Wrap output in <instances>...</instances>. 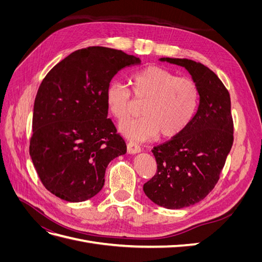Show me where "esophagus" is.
Returning a JSON list of instances; mask_svg holds the SVG:
<instances>
[{"mask_svg": "<svg viewBox=\"0 0 262 262\" xmlns=\"http://www.w3.org/2000/svg\"><path fill=\"white\" fill-rule=\"evenodd\" d=\"M126 150H128L129 154H137L141 152V147L137 143H134V142H129L126 144Z\"/></svg>", "mask_w": 262, "mask_h": 262, "instance_id": "1", "label": "esophagus"}]
</instances>
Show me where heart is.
<instances>
[{
  "label": "heart",
  "instance_id": "b5f03b06",
  "mask_svg": "<svg viewBox=\"0 0 262 262\" xmlns=\"http://www.w3.org/2000/svg\"><path fill=\"white\" fill-rule=\"evenodd\" d=\"M133 96L144 101L138 120L120 125L126 138L145 141L156 138L173 139L192 122L200 102V89L190 77L178 76L171 71L150 66L131 75ZM108 112L119 123L125 122L133 112L132 94L125 85L112 82L106 89Z\"/></svg>",
  "mask_w": 262,
  "mask_h": 262
}]
</instances>
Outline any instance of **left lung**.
I'll return each instance as SVG.
<instances>
[{
    "label": "left lung",
    "mask_w": 262,
    "mask_h": 262,
    "mask_svg": "<svg viewBox=\"0 0 262 262\" xmlns=\"http://www.w3.org/2000/svg\"><path fill=\"white\" fill-rule=\"evenodd\" d=\"M184 67L200 89L192 122L180 136L154 146L155 175L143 190L149 200L166 209H181L207 196L220 179L234 141L231 97L217 75L199 62L162 58Z\"/></svg>",
    "instance_id": "left-lung-1"
}]
</instances>
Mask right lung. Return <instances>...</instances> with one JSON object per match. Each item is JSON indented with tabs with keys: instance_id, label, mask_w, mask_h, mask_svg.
<instances>
[{
	"instance_id": "right-lung-1",
	"label": "right lung",
	"mask_w": 262,
	"mask_h": 262,
	"mask_svg": "<svg viewBox=\"0 0 262 262\" xmlns=\"http://www.w3.org/2000/svg\"><path fill=\"white\" fill-rule=\"evenodd\" d=\"M134 55L105 47L76 50L54 66L39 86L29 154L39 179L55 196L82 202L104 187L108 164L125 142L107 118L105 92Z\"/></svg>"
}]
</instances>
